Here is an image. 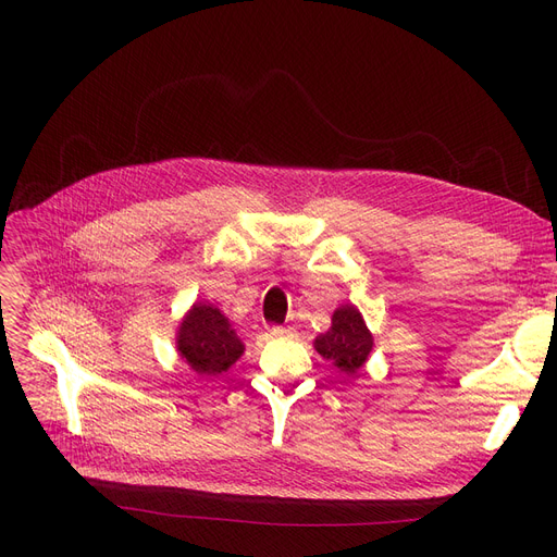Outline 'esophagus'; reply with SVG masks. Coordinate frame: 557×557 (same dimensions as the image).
<instances>
[{"mask_svg": "<svg viewBox=\"0 0 557 557\" xmlns=\"http://www.w3.org/2000/svg\"><path fill=\"white\" fill-rule=\"evenodd\" d=\"M271 334H273V336H277V338H284V336H294L296 332L290 330V327H280V325H277V327H273V330H271Z\"/></svg>", "mask_w": 557, "mask_h": 557, "instance_id": "esophagus-1", "label": "esophagus"}]
</instances>
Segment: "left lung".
<instances>
[{
    "label": "left lung",
    "mask_w": 557,
    "mask_h": 557,
    "mask_svg": "<svg viewBox=\"0 0 557 557\" xmlns=\"http://www.w3.org/2000/svg\"><path fill=\"white\" fill-rule=\"evenodd\" d=\"M372 334L355 305H343L332 315V327L315 336V352L332 361L341 372L355 374L372 352Z\"/></svg>",
    "instance_id": "1"
}]
</instances>
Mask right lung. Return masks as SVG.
I'll list each match as a JSON object with an SVG mask.
<instances>
[{
	"instance_id": "1",
	"label": "right lung",
	"mask_w": 557,
	"mask_h": 557,
	"mask_svg": "<svg viewBox=\"0 0 557 557\" xmlns=\"http://www.w3.org/2000/svg\"><path fill=\"white\" fill-rule=\"evenodd\" d=\"M175 347L187 366L205 376L225 372L246 349L230 320L214 305L202 302H196L183 318L175 334Z\"/></svg>"
}]
</instances>
